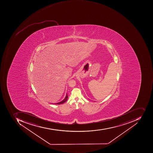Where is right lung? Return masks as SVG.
<instances>
[{
  "label": "right lung",
  "instance_id": "1",
  "mask_svg": "<svg viewBox=\"0 0 153 153\" xmlns=\"http://www.w3.org/2000/svg\"><path fill=\"white\" fill-rule=\"evenodd\" d=\"M68 94H66V97H65V98L62 100V101H61V102H58V103H55V104H63L65 102H66L67 99H68Z\"/></svg>",
  "mask_w": 153,
  "mask_h": 153
}]
</instances>
